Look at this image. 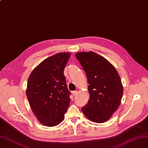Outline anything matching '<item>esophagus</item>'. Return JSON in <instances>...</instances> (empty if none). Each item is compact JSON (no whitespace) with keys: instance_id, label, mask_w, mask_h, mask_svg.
<instances>
[{"instance_id":"esophagus-1","label":"esophagus","mask_w":148,"mask_h":148,"mask_svg":"<svg viewBox=\"0 0 148 148\" xmlns=\"http://www.w3.org/2000/svg\"><path fill=\"white\" fill-rule=\"evenodd\" d=\"M77 93H78L77 90H74V91L72 92V94H73V96H75L76 94H77Z\"/></svg>"}]
</instances>
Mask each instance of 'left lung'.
Returning a JSON list of instances; mask_svg holds the SVG:
<instances>
[{
  "mask_svg": "<svg viewBox=\"0 0 148 148\" xmlns=\"http://www.w3.org/2000/svg\"><path fill=\"white\" fill-rule=\"evenodd\" d=\"M87 76L89 100L81 108L91 121L103 123L118 110L123 94V86L116 69L108 60L94 52L75 54Z\"/></svg>",
  "mask_w": 148,
  "mask_h": 148,
  "instance_id": "left-lung-1",
  "label": "left lung"
}]
</instances>
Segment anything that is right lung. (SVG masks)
Segmentation results:
<instances>
[{
    "mask_svg": "<svg viewBox=\"0 0 148 148\" xmlns=\"http://www.w3.org/2000/svg\"><path fill=\"white\" fill-rule=\"evenodd\" d=\"M70 56L65 52L48 58L29 77L26 95L30 106L40 123L45 126L59 124L70 105V91L64 70Z\"/></svg>",
    "mask_w": 148,
    "mask_h": 148,
    "instance_id": "obj_1",
    "label": "right lung"
}]
</instances>
